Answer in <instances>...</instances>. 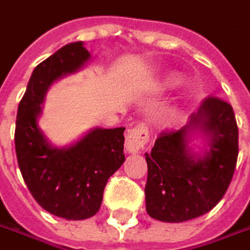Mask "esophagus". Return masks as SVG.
Segmentation results:
<instances>
[{
    "label": "esophagus",
    "instance_id": "esophagus-1",
    "mask_svg": "<svg viewBox=\"0 0 250 250\" xmlns=\"http://www.w3.org/2000/svg\"><path fill=\"white\" fill-rule=\"evenodd\" d=\"M148 142V129L146 125H137L136 128L129 130L126 135L125 148L129 154H136L140 152Z\"/></svg>",
    "mask_w": 250,
    "mask_h": 250
}]
</instances>
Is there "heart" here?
Instances as JSON below:
<instances>
[{
    "label": "heart",
    "instance_id": "obj_1",
    "mask_svg": "<svg viewBox=\"0 0 250 250\" xmlns=\"http://www.w3.org/2000/svg\"><path fill=\"white\" fill-rule=\"evenodd\" d=\"M177 83H179V81L176 80L175 77H165V78L162 80V86H164L165 89H170V88H175Z\"/></svg>",
    "mask_w": 250,
    "mask_h": 250
}]
</instances>
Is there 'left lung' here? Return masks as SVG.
Masks as SVG:
<instances>
[{
	"label": "left lung",
	"mask_w": 250,
	"mask_h": 250,
	"mask_svg": "<svg viewBox=\"0 0 250 250\" xmlns=\"http://www.w3.org/2000/svg\"><path fill=\"white\" fill-rule=\"evenodd\" d=\"M201 137L204 147L193 150ZM146 210L152 219L182 223L208 213L226 194L238 157V126L234 110L208 98L176 132H164L146 152Z\"/></svg>",
	"instance_id": "left-lung-1"
}]
</instances>
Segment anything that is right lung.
I'll return each instance as SVG.
<instances>
[{
  "instance_id": "1",
  "label": "right lung",
  "mask_w": 250,
  "mask_h": 250,
  "mask_svg": "<svg viewBox=\"0 0 250 250\" xmlns=\"http://www.w3.org/2000/svg\"><path fill=\"white\" fill-rule=\"evenodd\" d=\"M90 60L82 41L60 48L35 67L19 103L15 148L20 172L34 199L52 215L82 220L98 213L110 176L125 161V128H92L73 145L56 147L38 125L53 82Z\"/></svg>"
}]
</instances>
